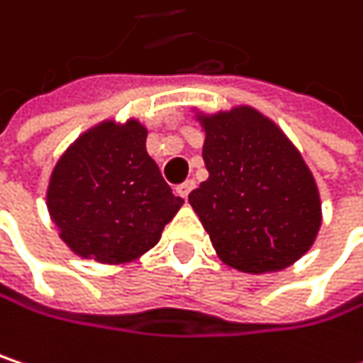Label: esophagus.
<instances>
[{
	"instance_id": "esophagus-1",
	"label": "esophagus",
	"mask_w": 363,
	"mask_h": 363,
	"mask_svg": "<svg viewBox=\"0 0 363 363\" xmlns=\"http://www.w3.org/2000/svg\"><path fill=\"white\" fill-rule=\"evenodd\" d=\"M193 186H195V182L184 181L182 184H179V186H177V193H179L181 197H184V199H186V197H189V193L193 191Z\"/></svg>"
}]
</instances>
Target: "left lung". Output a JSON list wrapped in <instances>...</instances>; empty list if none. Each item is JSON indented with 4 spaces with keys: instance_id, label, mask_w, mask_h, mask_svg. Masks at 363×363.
<instances>
[{
    "instance_id": "obj_1",
    "label": "left lung",
    "mask_w": 363,
    "mask_h": 363,
    "mask_svg": "<svg viewBox=\"0 0 363 363\" xmlns=\"http://www.w3.org/2000/svg\"><path fill=\"white\" fill-rule=\"evenodd\" d=\"M206 132L208 181L189 193L218 258L244 273L281 271L322 227V201L301 151L248 105L195 115Z\"/></svg>"
}]
</instances>
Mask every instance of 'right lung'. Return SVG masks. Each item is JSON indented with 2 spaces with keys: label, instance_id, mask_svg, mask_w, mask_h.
<instances>
[{
  "label": "right lung",
  "instance_id": "right-lung-1",
  "mask_svg": "<svg viewBox=\"0 0 363 363\" xmlns=\"http://www.w3.org/2000/svg\"><path fill=\"white\" fill-rule=\"evenodd\" d=\"M138 119H107L56 162L45 203L60 240L82 258L123 264L151 250L184 203L147 153Z\"/></svg>",
  "mask_w": 363,
  "mask_h": 363
}]
</instances>
